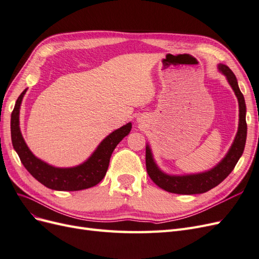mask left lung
Wrapping results in <instances>:
<instances>
[{
  "mask_svg": "<svg viewBox=\"0 0 259 259\" xmlns=\"http://www.w3.org/2000/svg\"><path fill=\"white\" fill-rule=\"evenodd\" d=\"M219 70L227 76L229 84L234 91L240 108V120H239V130L236 139L230 148L229 152L224 158V160L206 173L197 174V175H187V176H169L162 173V171L155 165L152 159V154L150 148L146 147V168L147 173L152 179V182L163 190L177 194H198L204 193L214 187L221 184L223 180L228 176L233 170L236 164L238 163L240 156L244 151L245 142H246V133L247 125L245 120L246 107L245 100L241 93L237 77L231 71L229 67L225 65H219Z\"/></svg>",
  "mask_w": 259,
  "mask_h": 259,
  "instance_id": "left-lung-1",
  "label": "left lung"
}]
</instances>
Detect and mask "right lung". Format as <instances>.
<instances>
[{
    "mask_svg": "<svg viewBox=\"0 0 259 259\" xmlns=\"http://www.w3.org/2000/svg\"><path fill=\"white\" fill-rule=\"evenodd\" d=\"M26 91L27 90L20 94L15 104L11 119L12 143L23 166L37 182L53 190L77 191L88 189L99 184L107 173L114 148L131 132L132 124L128 123L124 125L106 137L91 158L81 165L71 168L54 167L35 158L29 150L20 133L19 109Z\"/></svg>",
    "mask_w": 259,
    "mask_h": 259,
    "instance_id": "right-lung-1",
    "label": "right lung"
}]
</instances>
